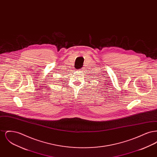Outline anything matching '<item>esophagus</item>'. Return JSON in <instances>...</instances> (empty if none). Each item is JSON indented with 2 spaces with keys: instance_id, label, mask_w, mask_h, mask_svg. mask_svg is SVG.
Returning a JSON list of instances; mask_svg holds the SVG:
<instances>
[{
  "instance_id": "34e87169",
  "label": "esophagus",
  "mask_w": 157,
  "mask_h": 157,
  "mask_svg": "<svg viewBox=\"0 0 157 157\" xmlns=\"http://www.w3.org/2000/svg\"><path fill=\"white\" fill-rule=\"evenodd\" d=\"M80 70H81V71H82V70H83V69H82V68H81V69Z\"/></svg>"
}]
</instances>
